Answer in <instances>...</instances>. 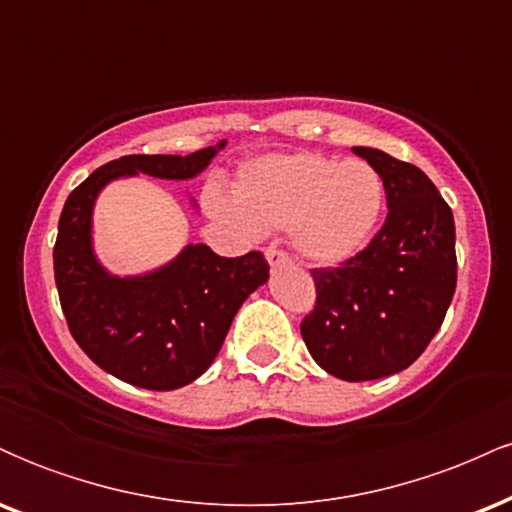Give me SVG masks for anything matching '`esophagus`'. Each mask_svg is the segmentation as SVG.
I'll return each mask as SVG.
<instances>
[{
	"mask_svg": "<svg viewBox=\"0 0 512 512\" xmlns=\"http://www.w3.org/2000/svg\"><path fill=\"white\" fill-rule=\"evenodd\" d=\"M264 257H267L269 267H286V264H291V257L279 248H267L264 250Z\"/></svg>",
	"mask_w": 512,
	"mask_h": 512,
	"instance_id": "esophagus-1",
	"label": "esophagus"
}]
</instances>
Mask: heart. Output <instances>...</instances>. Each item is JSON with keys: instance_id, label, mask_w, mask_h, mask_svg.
<instances>
[{"instance_id": "b5f03b06", "label": "heart", "mask_w": 512, "mask_h": 512, "mask_svg": "<svg viewBox=\"0 0 512 512\" xmlns=\"http://www.w3.org/2000/svg\"><path fill=\"white\" fill-rule=\"evenodd\" d=\"M211 216L243 233L284 231L315 264H339L368 245L385 204L380 173L366 161L313 154H276L248 163L236 197L209 190Z\"/></svg>"}]
</instances>
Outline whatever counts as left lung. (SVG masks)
I'll return each mask as SVG.
<instances>
[{
  "mask_svg": "<svg viewBox=\"0 0 512 512\" xmlns=\"http://www.w3.org/2000/svg\"><path fill=\"white\" fill-rule=\"evenodd\" d=\"M351 151L380 173L390 211L368 248L310 272L317 301L301 334L317 366L361 383L424 354L450 308L457 257L452 211L424 170L370 146Z\"/></svg>",
  "mask_w": 512,
  "mask_h": 512,
  "instance_id": "obj_1",
  "label": "left lung"
}]
</instances>
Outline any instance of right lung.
<instances>
[{
  "label": "right lung",
  "instance_id": "add662e5",
  "mask_svg": "<svg viewBox=\"0 0 512 512\" xmlns=\"http://www.w3.org/2000/svg\"><path fill=\"white\" fill-rule=\"evenodd\" d=\"M223 146L190 156H122L93 170L64 202L52 252L62 313L84 354L129 385L166 392L197 380L240 305L269 279V264L257 250L221 257L197 243L154 272L115 276L93 252V204L117 178H195Z\"/></svg>",
  "mask_w": 512,
  "mask_h": 512
}]
</instances>
